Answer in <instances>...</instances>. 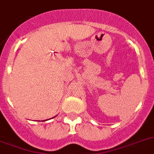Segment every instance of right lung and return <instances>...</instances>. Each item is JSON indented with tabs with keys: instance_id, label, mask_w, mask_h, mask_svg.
Returning a JSON list of instances; mask_svg holds the SVG:
<instances>
[{
	"instance_id": "1",
	"label": "right lung",
	"mask_w": 154,
	"mask_h": 154,
	"mask_svg": "<svg viewBox=\"0 0 154 154\" xmlns=\"http://www.w3.org/2000/svg\"><path fill=\"white\" fill-rule=\"evenodd\" d=\"M38 122H39V121H38Z\"/></svg>"
}]
</instances>
